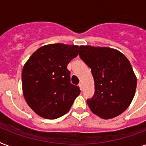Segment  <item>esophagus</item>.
I'll return each instance as SVG.
<instances>
[{
    "instance_id": "1",
    "label": "esophagus",
    "mask_w": 146,
    "mask_h": 146,
    "mask_svg": "<svg viewBox=\"0 0 146 146\" xmlns=\"http://www.w3.org/2000/svg\"><path fill=\"white\" fill-rule=\"evenodd\" d=\"M79 86H80V89H81V90H82V89H83V85H82V82H80V84H79Z\"/></svg>"
}]
</instances>
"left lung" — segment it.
<instances>
[{"label": "left lung", "instance_id": "1", "mask_svg": "<svg viewBox=\"0 0 146 146\" xmlns=\"http://www.w3.org/2000/svg\"><path fill=\"white\" fill-rule=\"evenodd\" d=\"M80 57L95 81V94L87 99L89 108L103 119L120 115L133 101L137 83L128 59L115 49L88 45L80 47Z\"/></svg>", "mask_w": 146, "mask_h": 146}]
</instances>
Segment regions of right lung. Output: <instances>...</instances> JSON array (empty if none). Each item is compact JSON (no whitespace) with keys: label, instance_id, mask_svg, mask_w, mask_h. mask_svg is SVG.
Listing matches in <instances>:
<instances>
[{"label":"right lung","instance_id":"right-lung-1","mask_svg":"<svg viewBox=\"0 0 146 146\" xmlns=\"http://www.w3.org/2000/svg\"><path fill=\"white\" fill-rule=\"evenodd\" d=\"M79 47L64 44L44 45L32 54L22 72L24 98L40 117L57 119L70 111L80 94L70 83L67 65L77 57Z\"/></svg>","mask_w":146,"mask_h":146}]
</instances>
